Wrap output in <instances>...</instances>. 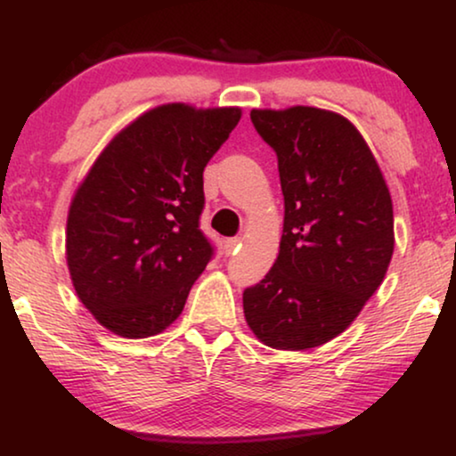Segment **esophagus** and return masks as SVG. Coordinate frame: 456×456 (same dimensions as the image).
<instances>
[{
	"label": "esophagus",
	"mask_w": 456,
	"mask_h": 456,
	"mask_svg": "<svg viewBox=\"0 0 456 456\" xmlns=\"http://www.w3.org/2000/svg\"><path fill=\"white\" fill-rule=\"evenodd\" d=\"M240 247V239L236 236V239H228L226 242H224V248H226V255H234L236 248Z\"/></svg>",
	"instance_id": "1"
}]
</instances>
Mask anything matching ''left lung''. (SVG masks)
Masks as SVG:
<instances>
[{
	"label": "left lung",
	"instance_id": "1",
	"mask_svg": "<svg viewBox=\"0 0 456 456\" xmlns=\"http://www.w3.org/2000/svg\"><path fill=\"white\" fill-rule=\"evenodd\" d=\"M278 155L284 230L276 264L242 292L265 346L307 351L345 332L378 290L395 251L392 199L354 124L330 110H253Z\"/></svg>",
	"mask_w": 456,
	"mask_h": 456
}]
</instances>
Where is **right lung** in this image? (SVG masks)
I'll return each instance as SVG.
<instances>
[{"mask_svg": "<svg viewBox=\"0 0 456 456\" xmlns=\"http://www.w3.org/2000/svg\"><path fill=\"white\" fill-rule=\"evenodd\" d=\"M240 108L164 103L111 139L74 192L66 261L80 303L124 338L159 334L183 314L211 259L199 230L203 170Z\"/></svg>", "mask_w": 456, "mask_h": 456, "instance_id": "1", "label": "right lung"}]
</instances>
